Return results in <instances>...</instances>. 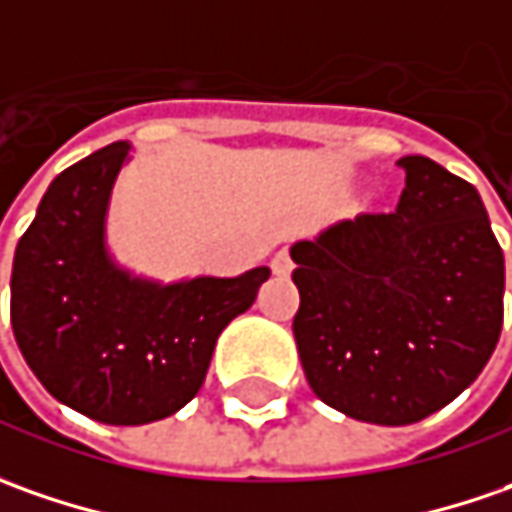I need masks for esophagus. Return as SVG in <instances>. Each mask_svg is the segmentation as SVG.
Here are the masks:
<instances>
[{"mask_svg":"<svg viewBox=\"0 0 512 512\" xmlns=\"http://www.w3.org/2000/svg\"><path fill=\"white\" fill-rule=\"evenodd\" d=\"M291 269H294V263H291L289 249H280V252L272 257V272L283 277V274H289Z\"/></svg>","mask_w":512,"mask_h":512,"instance_id":"1","label":"esophagus"}]
</instances>
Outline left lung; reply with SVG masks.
Wrapping results in <instances>:
<instances>
[{
    "instance_id": "obj_1",
    "label": "left lung",
    "mask_w": 512,
    "mask_h": 512,
    "mask_svg": "<svg viewBox=\"0 0 512 512\" xmlns=\"http://www.w3.org/2000/svg\"><path fill=\"white\" fill-rule=\"evenodd\" d=\"M397 212L297 240L294 340L311 391L371 425H414L482 374L504 317V255L479 192L405 155Z\"/></svg>"
}]
</instances>
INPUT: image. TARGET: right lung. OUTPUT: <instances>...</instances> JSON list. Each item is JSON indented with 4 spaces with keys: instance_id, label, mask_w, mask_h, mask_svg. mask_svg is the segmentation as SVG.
Wrapping results in <instances>:
<instances>
[{
    "instance_id": "add662e5",
    "label": "right lung",
    "mask_w": 512,
    "mask_h": 512,
    "mask_svg": "<svg viewBox=\"0 0 512 512\" xmlns=\"http://www.w3.org/2000/svg\"><path fill=\"white\" fill-rule=\"evenodd\" d=\"M130 144L115 141L47 186L16 246L10 323L22 357L62 405L104 425H147L201 391L221 331L269 269L161 283L115 263L110 192Z\"/></svg>"
}]
</instances>
